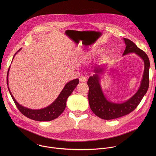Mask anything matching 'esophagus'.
Here are the masks:
<instances>
[{
	"mask_svg": "<svg viewBox=\"0 0 156 156\" xmlns=\"http://www.w3.org/2000/svg\"><path fill=\"white\" fill-rule=\"evenodd\" d=\"M87 77H85V76H80V78H79V80L80 81V82H85L86 81H87Z\"/></svg>",
	"mask_w": 156,
	"mask_h": 156,
	"instance_id": "1",
	"label": "esophagus"
}]
</instances>
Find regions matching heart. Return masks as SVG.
Masks as SVG:
<instances>
[{
    "label": "heart",
    "instance_id": "heart-1",
    "mask_svg": "<svg viewBox=\"0 0 156 156\" xmlns=\"http://www.w3.org/2000/svg\"><path fill=\"white\" fill-rule=\"evenodd\" d=\"M101 51V50H95V51H92L91 52L87 53L85 56V59H88L89 58H92L93 56L97 55L98 53H99Z\"/></svg>",
    "mask_w": 156,
    "mask_h": 156
}]
</instances>
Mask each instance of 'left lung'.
Wrapping results in <instances>:
<instances>
[{"label": "left lung", "instance_id": "8db88e82", "mask_svg": "<svg viewBox=\"0 0 156 156\" xmlns=\"http://www.w3.org/2000/svg\"><path fill=\"white\" fill-rule=\"evenodd\" d=\"M123 40L126 47L122 55H126L130 53H134L138 55L144 62V74L137 92L127 101L117 103L107 99L100 85V74L105 72V66H96L94 68L95 74L89 77L87 83L89 87V106L95 115L103 119L118 118L133 111L141 101L149 87L150 61L147 55L131 40L127 38Z\"/></svg>", "mask_w": 156, "mask_h": 156}]
</instances>
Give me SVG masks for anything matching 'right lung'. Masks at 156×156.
I'll list each match as a JSON object with an SVG mask.
<instances>
[{
    "label": "right lung",
    "mask_w": 156,
    "mask_h": 156,
    "mask_svg": "<svg viewBox=\"0 0 156 156\" xmlns=\"http://www.w3.org/2000/svg\"><path fill=\"white\" fill-rule=\"evenodd\" d=\"M22 49L20 48L14 55L13 56V59L15 55ZM10 69V66L9 67L8 73H7V77H6V82L7 85H8V74ZM79 83V79H76L74 80H71L70 82H68L65 85L57 98L49 106L47 107L41 109H30L24 107L20 105L17 101L16 100L14 97H13L12 93L10 91L9 87H8V89L10 93L11 97L12 98L13 101H14L17 108L20 112L24 115L25 116L35 120L37 121H50L53 120L58 118L63 112L65 110L67 104V98L73 92V91L76 88L77 85Z\"/></svg>",
    "instance_id": "obj_1"
}]
</instances>
